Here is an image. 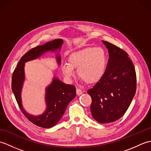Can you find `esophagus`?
Wrapping results in <instances>:
<instances>
[{"instance_id": "1", "label": "esophagus", "mask_w": 151, "mask_h": 151, "mask_svg": "<svg viewBox=\"0 0 151 151\" xmlns=\"http://www.w3.org/2000/svg\"><path fill=\"white\" fill-rule=\"evenodd\" d=\"M83 93H84V91L81 90V89H80L79 88H76V94L78 95H81V94Z\"/></svg>"}]
</instances>
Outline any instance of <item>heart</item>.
Wrapping results in <instances>:
<instances>
[{
	"label": "heart",
	"mask_w": 151,
	"mask_h": 151,
	"mask_svg": "<svg viewBox=\"0 0 151 151\" xmlns=\"http://www.w3.org/2000/svg\"><path fill=\"white\" fill-rule=\"evenodd\" d=\"M107 56L101 47H86L72 53L68 63L62 65V73L68 79L75 75L74 69H78V75L87 84L98 82L104 76L106 68Z\"/></svg>",
	"instance_id": "obj_1"
}]
</instances>
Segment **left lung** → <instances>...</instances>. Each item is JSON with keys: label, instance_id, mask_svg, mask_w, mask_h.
I'll use <instances>...</instances> for the list:
<instances>
[{"label": "left lung", "instance_id": "8db88e82", "mask_svg": "<svg viewBox=\"0 0 151 151\" xmlns=\"http://www.w3.org/2000/svg\"><path fill=\"white\" fill-rule=\"evenodd\" d=\"M109 52L104 76L88 93L91 97L93 117L100 123L118 120L129 108L136 90L134 65L124 50L102 41Z\"/></svg>", "mask_w": 151, "mask_h": 151}]
</instances>
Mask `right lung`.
Returning <instances> with one entry per match:
<instances>
[{"label": "right lung", "mask_w": 151, "mask_h": 151, "mask_svg": "<svg viewBox=\"0 0 151 151\" xmlns=\"http://www.w3.org/2000/svg\"><path fill=\"white\" fill-rule=\"evenodd\" d=\"M63 42L62 39H57L30 49L21 57L12 75V89L22 114L33 124L45 129L54 127L62 118L67 105L75 97L76 88L73 85L65 84L58 78H54L52 83L46 89L45 111L37 116L29 114L24 110L21 103V89L24 81V63L37 58L47 51L60 49ZM56 58L60 65V56L57 54Z\"/></svg>", "instance_id": "add662e5"}]
</instances>
